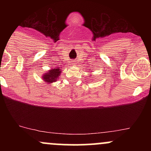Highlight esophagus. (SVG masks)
Returning a JSON list of instances; mask_svg holds the SVG:
<instances>
[{
	"label": "esophagus",
	"mask_w": 151,
	"mask_h": 151,
	"mask_svg": "<svg viewBox=\"0 0 151 151\" xmlns=\"http://www.w3.org/2000/svg\"><path fill=\"white\" fill-rule=\"evenodd\" d=\"M72 65H75V63H74V62H72Z\"/></svg>",
	"instance_id": "esophagus-1"
}]
</instances>
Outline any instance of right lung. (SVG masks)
<instances>
[{
  "label": "right lung",
  "instance_id": "1",
  "mask_svg": "<svg viewBox=\"0 0 151 151\" xmlns=\"http://www.w3.org/2000/svg\"><path fill=\"white\" fill-rule=\"evenodd\" d=\"M61 72V69H60V67L51 69L50 70L47 71V72L46 74H43L42 79L46 83H47V84L55 82V81H56L58 79Z\"/></svg>",
  "mask_w": 151,
  "mask_h": 151
}]
</instances>
